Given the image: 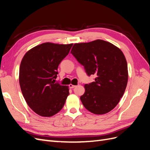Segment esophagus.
<instances>
[{
    "label": "esophagus",
    "instance_id": "1",
    "mask_svg": "<svg viewBox=\"0 0 150 150\" xmlns=\"http://www.w3.org/2000/svg\"><path fill=\"white\" fill-rule=\"evenodd\" d=\"M76 86H75V85H72V84H71L69 85V88H70V89L74 88H75V87H76Z\"/></svg>",
    "mask_w": 150,
    "mask_h": 150
}]
</instances>
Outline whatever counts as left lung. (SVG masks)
Here are the masks:
<instances>
[{
  "mask_svg": "<svg viewBox=\"0 0 150 150\" xmlns=\"http://www.w3.org/2000/svg\"><path fill=\"white\" fill-rule=\"evenodd\" d=\"M71 53L88 76L96 75L94 82L84 85L80 97L86 109L96 115L110 112L118 104L128 83V65L121 50L110 42L96 40L75 44Z\"/></svg>",
  "mask_w": 150,
  "mask_h": 150,
  "instance_id": "1",
  "label": "left lung"
}]
</instances>
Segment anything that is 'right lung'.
Listing matches in <instances>:
<instances>
[{
  "label": "right lung",
  "mask_w": 150,
  "mask_h": 150,
  "mask_svg": "<svg viewBox=\"0 0 150 150\" xmlns=\"http://www.w3.org/2000/svg\"><path fill=\"white\" fill-rule=\"evenodd\" d=\"M70 44L43 43L27 52L21 63L19 84L28 106L38 115L50 117L64 106L68 86L54 83L59 64L69 54Z\"/></svg>",
  "instance_id": "add662e5"
}]
</instances>
